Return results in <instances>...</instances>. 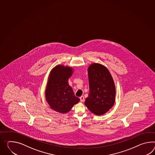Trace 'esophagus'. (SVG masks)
<instances>
[{
    "mask_svg": "<svg viewBox=\"0 0 155 155\" xmlns=\"http://www.w3.org/2000/svg\"><path fill=\"white\" fill-rule=\"evenodd\" d=\"M80 101L81 102H83L84 101V96H81L80 97Z\"/></svg>",
    "mask_w": 155,
    "mask_h": 155,
    "instance_id": "34e87169",
    "label": "esophagus"
}]
</instances>
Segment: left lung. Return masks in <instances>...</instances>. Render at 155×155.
Returning a JSON list of instances; mask_svg holds the SVG:
<instances>
[{"label":"left lung","instance_id":"left-lung-1","mask_svg":"<svg viewBox=\"0 0 155 155\" xmlns=\"http://www.w3.org/2000/svg\"><path fill=\"white\" fill-rule=\"evenodd\" d=\"M90 92L84 104L91 113L101 115L113 106L116 88L108 69L102 64L92 63L87 69Z\"/></svg>","mask_w":155,"mask_h":155}]
</instances>
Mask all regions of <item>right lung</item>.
<instances>
[{
	"label": "right lung",
	"instance_id": "right-lung-1",
	"mask_svg": "<svg viewBox=\"0 0 155 155\" xmlns=\"http://www.w3.org/2000/svg\"><path fill=\"white\" fill-rule=\"evenodd\" d=\"M73 73L72 67L64 65H57L50 72L45 91L46 100L50 109L57 113H67L80 101L68 83Z\"/></svg>",
	"mask_w": 155,
	"mask_h": 155
}]
</instances>
